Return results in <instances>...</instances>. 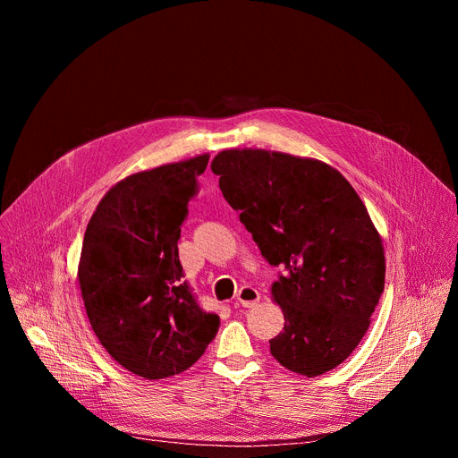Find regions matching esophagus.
<instances>
[{"label":"esophagus","instance_id":"esophagus-1","mask_svg":"<svg viewBox=\"0 0 458 458\" xmlns=\"http://www.w3.org/2000/svg\"><path fill=\"white\" fill-rule=\"evenodd\" d=\"M259 301H260V293L251 286H242L237 292V302L242 304L244 308H253V306H257Z\"/></svg>","mask_w":458,"mask_h":458}]
</instances>
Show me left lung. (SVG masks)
Wrapping results in <instances>:
<instances>
[{
	"label": "left lung",
	"mask_w": 458,
	"mask_h": 458,
	"mask_svg": "<svg viewBox=\"0 0 458 458\" xmlns=\"http://www.w3.org/2000/svg\"><path fill=\"white\" fill-rule=\"evenodd\" d=\"M228 205L283 276L272 299L284 313L270 353L317 377L337 368L366 335L384 292L386 257L348 179L313 157L230 148L212 161Z\"/></svg>",
	"instance_id": "8db88e82"
}]
</instances>
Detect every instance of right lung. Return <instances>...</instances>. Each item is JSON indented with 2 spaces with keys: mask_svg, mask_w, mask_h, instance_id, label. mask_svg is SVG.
Here are the masks:
<instances>
[{
  "mask_svg": "<svg viewBox=\"0 0 458 458\" xmlns=\"http://www.w3.org/2000/svg\"><path fill=\"white\" fill-rule=\"evenodd\" d=\"M210 154L141 170L115 182L92 214L78 283L92 330L123 368L148 380L188 369L219 317L181 281L177 241Z\"/></svg>",
  "mask_w": 458,
  "mask_h": 458,
  "instance_id": "1",
  "label": "right lung"
}]
</instances>
